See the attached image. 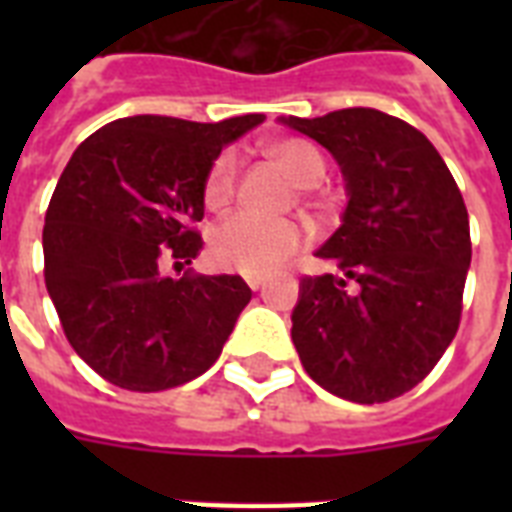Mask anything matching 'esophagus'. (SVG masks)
I'll list each match as a JSON object with an SVG mask.
<instances>
[{
	"label": "esophagus",
	"mask_w": 512,
	"mask_h": 512,
	"mask_svg": "<svg viewBox=\"0 0 512 512\" xmlns=\"http://www.w3.org/2000/svg\"><path fill=\"white\" fill-rule=\"evenodd\" d=\"M247 284H249V289H260V287H265V276H247Z\"/></svg>",
	"instance_id": "1"
}]
</instances>
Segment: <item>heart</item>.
I'll return each instance as SVG.
<instances>
[{"label": "heart", "instance_id": "heart-1", "mask_svg": "<svg viewBox=\"0 0 512 512\" xmlns=\"http://www.w3.org/2000/svg\"><path fill=\"white\" fill-rule=\"evenodd\" d=\"M268 156L287 170L300 188H311L324 177L327 162L311 140L279 138L265 146ZM239 183V154L228 148L215 156L204 177V204L209 209H223L231 204ZM308 233L297 220L289 217H260L239 212L217 225L209 239V255L225 271L244 276H265L287 263L303 247Z\"/></svg>", "mask_w": 512, "mask_h": 512}]
</instances>
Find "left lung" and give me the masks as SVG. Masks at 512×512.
<instances>
[{"label":"left lung","instance_id":"1","mask_svg":"<svg viewBox=\"0 0 512 512\" xmlns=\"http://www.w3.org/2000/svg\"><path fill=\"white\" fill-rule=\"evenodd\" d=\"M340 164L348 207L305 276L292 342L321 388L356 404L404 396L457 335L470 223L452 172L412 124L374 108L281 119Z\"/></svg>","mask_w":512,"mask_h":512}]
</instances>
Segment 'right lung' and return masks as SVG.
<instances>
[{
	"mask_svg": "<svg viewBox=\"0 0 512 512\" xmlns=\"http://www.w3.org/2000/svg\"><path fill=\"white\" fill-rule=\"evenodd\" d=\"M263 114L130 116L92 132L44 215V284L71 348L119 388L156 393L215 364L252 300L241 276H162L199 255L204 177Z\"/></svg>",
	"mask_w": 512,
	"mask_h": 512,
	"instance_id": "obj_1",
	"label": "right lung"
}]
</instances>
